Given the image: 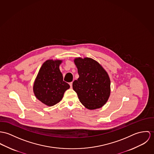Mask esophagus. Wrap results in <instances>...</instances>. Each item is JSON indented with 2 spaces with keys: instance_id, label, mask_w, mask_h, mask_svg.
I'll use <instances>...</instances> for the list:
<instances>
[{
  "instance_id": "1",
  "label": "esophagus",
  "mask_w": 154,
  "mask_h": 154,
  "mask_svg": "<svg viewBox=\"0 0 154 154\" xmlns=\"http://www.w3.org/2000/svg\"><path fill=\"white\" fill-rule=\"evenodd\" d=\"M69 85H70L71 88H72V82H71V83H69Z\"/></svg>"
}]
</instances>
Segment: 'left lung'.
I'll use <instances>...</instances> for the list:
<instances>
[{
    "label": "left lung",
    "instance_id": "1",
    "mask_svg": "<svg viewBox=\"0 0 154 154\" xmlns=\"http://www.w3.org/2000/svg\"><path fill=\"white\" fill-rule=\"evenodd\" d=\"M79 78L72 83L80 102L89 110L103 107L110 95V80L106 71L96 60L85 57L74 58Z\"/></svg>",
    "mask_w": 154,
    "mask_h": 154
}]
</instances>
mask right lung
I'll list each match as a JSON object with an SVG mask.
<instances>
[{"label": "right lung", "instance_id": "obj_1", "mask_svg": "<svg viewBox=\"0 0 154 154\" xmlns=\"http://www.w3.org/2000/svg\"><path fill=\"white\" fill-rule=\"evenodd\" d=\"M62 60H48L39 69L33 85L36 98L48 106L60 102L65 91L69 88L68 83L63 81L60 65Z\"/></svg>", "mask_w": 154, "mask_h": 154}]
</instances>
